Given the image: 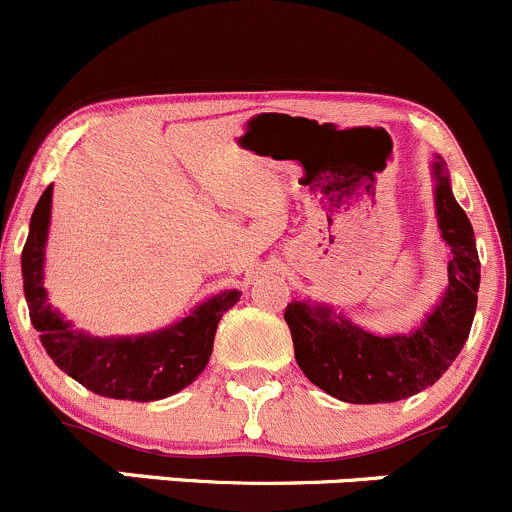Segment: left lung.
<instances>
[{"label": "left lung", "instance_id": "left-lung-1", "mask_svg": "<svg viewBox=\"0 0 512 512\" xmlns=\"http://www.w3.org/2000/svg\"><path fill=\"white\" fill-rule=\"evenodd\" d=\"M436 213L443 240L453 252L441 304L414 334L376 337L334 319L324 307L292 302L285 309L294 359L312 384L349 404H391L409 399L441 379L471 334L478 304L480 260L471 220L456 203L446 165L438 158Z\"/></svg>", "mask_w": 512, "mask_h": 512}]
</instances>
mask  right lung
<instances>
[{"label":"right lung","instance_id":"obj_1","mask_svg":"<svg viewBox=\"0 0 512 512\" xmlns=\"http://www.w3.org/2000/svg\"><path fill=\"white\" fill-rule=\"evenodd\" d=\"M49 213L51 185L34 208L22 250V277L29 317L54 364L81 386L108 399L158 401L193 384L213 354L220 317L240 299V292L230 289L218 294L200 304L183 322L138 339H94L74 332L46 302L41 282Z\"/></svg>","mask_w":512,"mask_h":512}]
</instances>
